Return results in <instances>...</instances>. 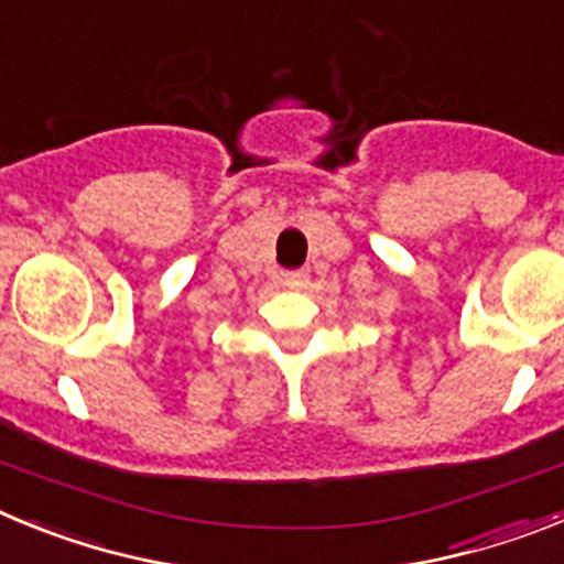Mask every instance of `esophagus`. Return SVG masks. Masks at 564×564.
<instances>
[{"mask_svg":"<svg viewBox=\"0 0 564 564\" xmlns=\"http://www.w3.org/2000/svg\"><path fill=\"white\" fill-rule=\"evenodd\" d=\"M285 285H288V288H302V285H307V271H288V273H285Z\"/></svg>","mask_w":564,"mask_h":564,"instance_id":"esophagus-1","label":"esophagus"}]
</instances>
